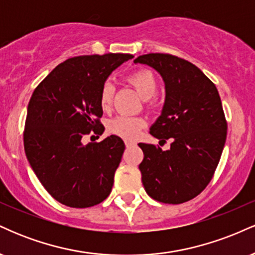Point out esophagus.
<instances>
[{
  "mask_svg": "<svg viewBox=\"0 0 255 255\" xmlns=\"http://www.w3.org/2000/svg\"><path fill=\"white\" fill-rule=\"evenodd\" d=\"M125 144H126V147H130V146L134 145V142L130 141V140H126Z\"/></svg>",
  "mask_w": 255,
  "mask_h": 255,
  "instance_id": "1",
  "label": "esophagus"
}]
</instances>
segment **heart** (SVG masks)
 <instances>
[{
	"label": "heart",
	"instance_id": "obj_1",
	"mask_svg": "<svg viewBox=\"0 0 255 255\" xmlns=\"http://www.w3.org/2000/svg\"><path fill=\"white\" fill-rule=\"evenodd\" d=\"M127 81L136 91L137 95L145 101L152 98L157 93V77L153 74V72L148 69H139V71L133 72L127 77ZM114 92H115V87L111 83H105L102 86L101 93H99V103L103 110H108L110 108ZM144 125L145 122L142 119L121 115L109 122V130L125 139H134L139 134L140 129L144 127Z\"/></svg>",
	"mask_w": 255,
	"mask_h": 255
}]
</instances>
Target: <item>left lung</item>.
I'll use <instances>...</instances> for the list:
<instances>
[{
	"label": "left lung",
	"instance_id": "8db88e82",
	"mask_svg": "<svg viewBox=\"0 0 255 255\" xmlns=\"http://www.w3.org/2000/svg\"><path fill=\"white\" fill-rule=\"evenodd\" d=\"M151 67L165 85V101L150 134L170 148L140 142L146 193L164 204H182L209 184L227 139L221 97L215 84L197 66L168 54L141 55L134 60Z\"/></svg>",
	"mask_w": 255,
	"mask_h": 255
}]
</instances>
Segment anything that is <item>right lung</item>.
<instances>
[{
	"label": "right lung",
	"mask_w": 255,
	"mask_h": 255,
	"mask_svg": "<svg viewBox=\"0 0 255 255\" xmlns=\"http://www.w3.org/2000/svg\"><path fill=\"white\" fill-rule=\"evenodd\" d=\"M129 54L85 55L58 64L37 86L27 108L25 153L52 198L69 207L95 206L109 197L125 142L118 135L84 145L102 134L99 93Z\"/></svg>",
	"instance_id": "1"
}]
</instances>
